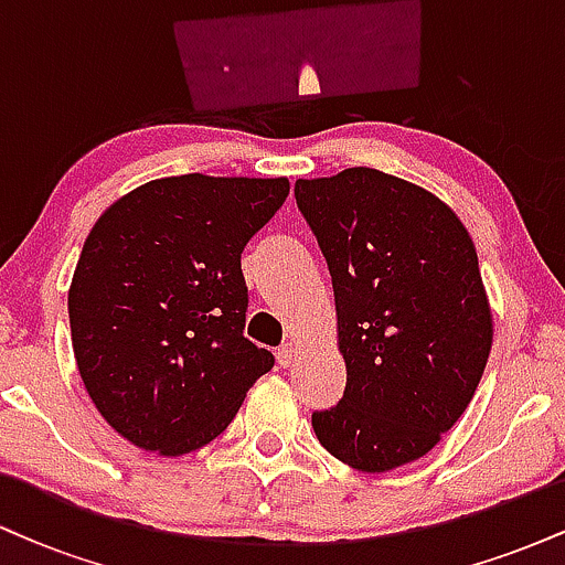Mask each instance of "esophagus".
I'll return each instance as SVG.
<instances>
[{
    "instance_id": "esophagus-1",
    "label": "esophagus",
    "mask_w": 565,
    "mask_h": 565,
    "mask_svg": "<svg viewBox=\"0 0 565 565\" xmlns=\"http://www.w3.org/2000/svg\"><path fill=\"white\" fill-rule=\"evenodd\" d=\"M297 350H300V345H297V342H284V345L278 348V353H276L278 364H281V366H291V364H295Z\"/></svg>"
}]
</instances>
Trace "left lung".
I'll use <instances>...</instances> for the list:
<instances>
[{
    "instance_id": "left-lung-1",
    "label": "left lung",
    "mask_w": 565,
    "mask_h": 565,
    "mask_svg": "<svg viewBox=\"0 0 565 565\" xmlns=\"http://www.w3.org/2000/svg\"><path fill=\"white\" fill-rule=\"evenodd\" d=\"M334 287L345 395L313 414L321 446L361 472L436 449L478 391L494 316L462 220L395 174L350 167L297 180Z\"/></svg>"
}]
</instances>
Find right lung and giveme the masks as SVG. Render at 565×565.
Segmentation results:
<instances>
[{"label": "right lung", "mask_w": 565, "mask_h": 565, "mask_svg": "<svg viewBox=\"0 0 565 565\" xmlns=\"http://www.w3.org/2000/svg\"><path fill=\"white\" fill-rule=\"evenodd\" d=\"M287 196V178L193 172L97 217L71 278V345L95 408L129 444L201 449L274 369L244 337L242 252Z\"/></svg>", "instance_id": "obj_1"}]
</instances>
